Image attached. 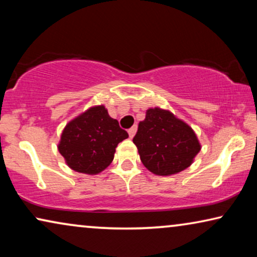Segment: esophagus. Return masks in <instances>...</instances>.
<instances>
[{"mask_svg": "<svg viewBox=\"0 0 257 257\" xmlns=\"http://www.w3.org/2000/svg\"><path fill=\"white\" fill-rule=\"evenodd\" d=\"M128 136H130V138H133V137H135V135H136V132H137V126L135 125V126H132L131 128L128 130Z\"/></svg>", "mask_w": 257, "mask_h": 257, "instance_id": "esophagus-1", "label": "esophagus"}]
</instances>
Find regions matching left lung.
I'll use <instances>...</instances> for the list:
<instances>
[{
    "label": "left lung",
    "instance_id": "8db88e82",
    "mask_svg": "<svg viewBox=\"0 0 257 257\" xmlns=\"http://www.w3.org/2000/svg\"><path fill=\"white\" fill-rule=\"evenodd\" d=\"M133 143L144 166L163 177L177 174L191 166L201 150L191 126L160 107L146 111V118L139 122Z\"/></svg>",
    "mask_w": 257,
    "mask_h": 257
}]
</instances>
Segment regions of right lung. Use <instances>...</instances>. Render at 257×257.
Returning <instances> with one entry per match:
<instances>
[{
	"label": "right lung",
	"mask_w": 257,
	"mask_h": 257,
	"mask_svg": "<svg viewBox=\"0 0 257 257\" xmlns=\"http://www.w3.org/2000/svg\"><path fill=\"white\" fill-rule=\"evenodd\" d=\"M128 138L111 118L104 105L91 106L65 125L58 151L71 170L89 175L99 174L114 158L115 147Z\"/></svg>",
	"instance_id": "1"
}]
</instances>
